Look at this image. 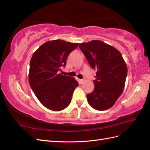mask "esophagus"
I'll use <instances>...</instances> for the list:
<instances>
[{
    "instance_id": "34e87169",
    "label": "esophagus",
    "mask_w": 150,
    "mask_h": 150,
    "mask_svg": "<svg viewBox=\"0 0 150 150\" xmlns=\"http://www.w3.org/2000/svg\"><path fill=\"white\" fill-rule=\"evenodd\" d=\"M84 79H79V84H83V83H84Z\"/></svg>"
}]
</instances>
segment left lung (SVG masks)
<instances>
[{"label": "left lung", "mask_w": 150, "mask_h": 150, "mask_svg": "<svg viewBox=\"0 0 150 150\" xmlns=\"http://www.w3.org/2000/svg\"><path fill=\"white\" fill-rule=\"evenodd\" d=\"M79 47L96 71L94 91L87 94L89 105L98 111L108 110L123 92L128 72L124 59L118 50L101 40L81 43Z\"/></svg>", "instance_id": "1"}]
</instances>
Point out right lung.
Wrapping results in <instances>:
<instances>
[{
  "label": "right lung",
  "instance_id": "obj_1",
  "mask_svg": "<svg viewBox=\"0 0 150 150\" xmlns=\"http://www.w3.org/2000/svg\"><path fill=\"white\" fill-rule=\"evenodd\" d=\"M79 43L57 39L41 45L30 61L29 82L35 96L44 106L52 111H61L71 101L79 84L74 78L59 73L67 58Z\"/></svg>",
  "mask_w": 150,
  "mask_h": 150
}]
</instances>
